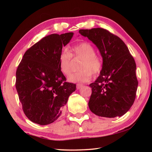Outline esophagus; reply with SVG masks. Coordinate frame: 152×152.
Instances as JSON below:
<instances>
[{"mask_svg": "<svg viewBox=\"0 0 152 152\" xmlns=\"http://www.w3.org/2000/svg\"><path fill=\"white\" fill-rule=\"evenodd\" d=\"M82 86H83V84H76V88L77 89L81 88Z\"/></svg>", "mask_w": 152, "mask_h": 152, "instance_id": "obj_1", "label": "esophagus"}]
</instances>
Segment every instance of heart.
<instances>
[{"instance_id":"heart-1","label":"heart","mask_w":152,"mask_h":152,"mask_svg":"<svg viewBox=\"0 0 152 152\" xmlns=\"http://www.w3.org/2000/svg\"><path fill=\"white\" fill-rule=\"evenodd\" d=\"M72 58L81 59L79 71L70 74L68 80L72 82H85L92 78V74L96 76L101 72L103 61L101 56L96 54L94 48L91 43L83 42L72 46L70 51H62L58 58V66L61 72L68 75L72 70Z\"/></svg>"}]
</instances>
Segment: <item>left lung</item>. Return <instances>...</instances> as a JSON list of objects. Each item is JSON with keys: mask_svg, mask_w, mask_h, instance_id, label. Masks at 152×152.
Masks as SVG:
<instances>
[{"mask_svg": "<svg viewBox=\"0 0 152 152\" xmlns=\"http://www.w3.org/2000/svg\"><path fill=\"white\" fill-rule=\"evenodd\" d=\"M97 46L103 67L96 80L90 84V110L100 117L114 118L127 113L135 101L138 80L136 64L127 45L113 33L102 28L80 29Z\"/></svg>", "mask_w": 152, "mask_h": 152, "instance_id": "8db88e82", "label": "left lung"}]
</instances>
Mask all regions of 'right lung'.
<instances>
[{"mask_svg":"<svg viewBox=\"0 0 152 152\" xmlns=\"http://www.w3.org/2000/svg\"><path fill=\"white\" fill-rule=\"evenodd\" d=\"M73 33L51 34L25 51L16 72V86L25 115L30 121L45 125L62 114L76 84L66 82L58 66L62 47Z\"/></svg>","mask_w":152,"mask_h":152,"instance_id":"obj_1","label":"right lung"}]
</instances>
